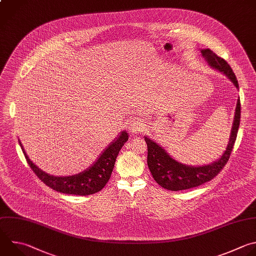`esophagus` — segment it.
I'll return each instance as SVG.
<instances>
[{"label": "esophagus", "instance_id": "34e87169", "mask_svg": "<svg viewBox=\"0 0 256 256\" xmlns=\"http://www.w3.org/2000/svg\"><path fill=\"white\" fill-rule=\"evenodd\" d=\"M144 128V124L140 120H132L128 124V130L132 134H136L140 132H142Z\"/></svg>", "mask_w": 256, "mask_h": 256}]
</instances>
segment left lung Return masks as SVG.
I'll return each mask as SVG.
<instances>
[{"instance_id":"1","label":"left lung","mask_w":256,"mask_h":256,"mask_svg":"<svg viewBox=\"0 0 256 256\" xmlns=\"http://www.w3.org/2000/svg\"><path fill=\"white\" fill-rule=\"evenodd\" d=\"M201 54L207 64L212 68L228 77L239 90L238 81L229 64L221 57L217 56L210 49H201ZM240 124V100H237L234 120L231 128L229 142L222 156L211 164L202 166H189L182 164L170 156L166 150L144 136L148 144V166L154 181L162 188L170 191H181L198 187L206 182L211 181L223 168L228 162L233 144L235 142L237 132Z\"/></svg>"}]
</instances>
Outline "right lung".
Listing matches in <instances>:
<instances>
[{
	"mask_svg": "<svg viewBox=\"0 0 256 256\" xmlns=\"http://www.w3.org/2000/svg\"><path fill=\"white\" fill-rule=\"evenodd\" d=\"M128 140V132L126 130H122L118 136V138H116V140H114L106 148V150H104V152L98 156L96 160L90 168L84 170L83 172L79 174L66 177L53 176L42 171L39 166H37L29 158L20 140L19 144L22 148V150L29 166L33 170V172L44 184L60 193L86 196L100 192L108 182L112 173L116 156Z\"/></svg>",
	"mask_w": 256,
	"mask_h": 256,
	"instance_id": "obj_1",
	"label": "right lung"
}]
</instances>
